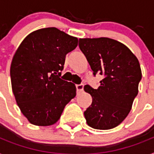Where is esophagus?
Returning <instances> with one entry per match:
<instances>
[{
  "label": "esophagus",
  "mask_w": 154,
  "mask_h": 154,
  "mask_svg": "<svg viewBox=\"0 0 154 154\" xmlns=\"http://www.w3.org/2000/svg\"><path fill=\"white\" fill-rule=\"evenodd\" d=\"M76 88H77V92H81L83 91L84 89V85L83 84H80V85H76Z\"/></svg>",
  "instance_id": "1"
}]
</instances>
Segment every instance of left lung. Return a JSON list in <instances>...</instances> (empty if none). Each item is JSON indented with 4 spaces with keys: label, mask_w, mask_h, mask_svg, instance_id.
I'll use <instances>...</instances> for the list:
<instances>
[{
    "label": "left lung",
    "mask_w": 154,
    "mask_h": 154,
    "mask_svg": "<svg viewBox=\"0 0 154 154\" xmlns=\"http://www.w3.org/2000/svg\"><path fill=\"white\" fill-rule=\"evenodd\" d=\"M79 47L93 75H103L97 89L84 87L92 96V104L84 112L87 124L97 130H109L124 120L138 95L142 79L139 62L129 48L109 38H80Z\"/></svg>",
    "instance_id": "left-lung-1"
}]
</instances>
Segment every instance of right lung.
<instances>
[{
	"instance_id": "1",
	"label": "right lung",
	"mask_w": 154,
	"mask_h": 154,
	"mask_svg": "<svg viewBox=\"0 0 154 154\" xmlns=\"http://www.w3.org/2000/svg\"><path fill=\"white\" fill-rule=\"evenodd\" d=\"M78 39L56 27L32 32L21 42L12 58L10 76L15 99L32 124H54L65 107L76 97L72 82L60 78L66 55Z\"/></svg>"
}]
</instances>
